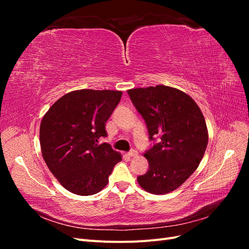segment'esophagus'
Instances as JSON below:
<instances>
[{
	"instance_id": "1",
	"label": "esophagus",
	"mask_w": 249,
	"mask_h": 249,
	"mask_svg": "<svg viewBox=\"0 0 249 249\" xmlns=\"http://www.w3.org/2000/svg\"><path fill=\"white\" fill-rule=\"evenodd\" d=\"M138 155V152L136 149H132V150H130L129 153H127V156L129 157H136Z\"/></svg>"
}]
</instances>
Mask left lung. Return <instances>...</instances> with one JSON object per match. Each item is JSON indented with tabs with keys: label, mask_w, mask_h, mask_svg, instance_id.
<instances>
[{
	"label": "left lung",
	"mask_w": 249,
	"mask_h": 249,
	"mask_svg": "<svg viewBox=\"0 0 249 249\" xmlns=\"http://www.w3.org/2000/svg\"><path fill=\"white\" fill-rule=\"evenodd\" d=\"M148 130L159 142L146 150L149 167L137 178L142 189L153 194L176 190L196 170L205 155L209 135L205 117L191 96L157 85L127 90Z\"/></svg>",
	"instance_id": "8db88e82"
}]
</instances>
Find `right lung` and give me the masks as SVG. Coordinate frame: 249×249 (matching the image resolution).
Listing matches in <instances>:
<instances>
[{
	"instance_id": "obj_1",
	"label": "right lung",
	"mask_w": 249,
	"mask_h": 249,
	"mask_svg": "<svg viewBox=\"0 0 249 249\" xmlns=\"http://www.w3.org/2000/svg\"><path fill=\"white\" fill-rule=\"evenodd\" d=\"M115 90L81 89L66 93L44 114L39 130L41 154L66 190L92 195L103 190L122 155L108 143L105 129L122 99Z\"/></svg>"
}]
</instances>
